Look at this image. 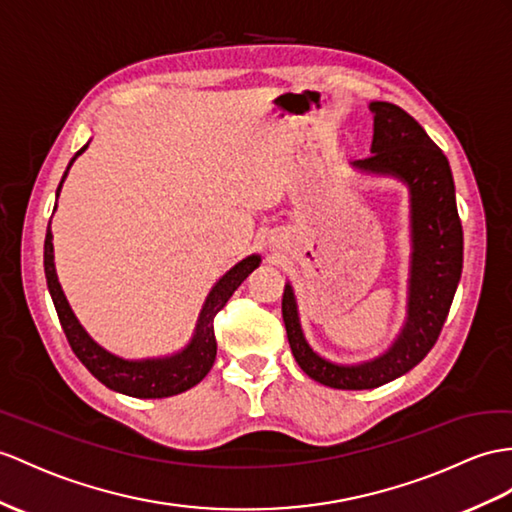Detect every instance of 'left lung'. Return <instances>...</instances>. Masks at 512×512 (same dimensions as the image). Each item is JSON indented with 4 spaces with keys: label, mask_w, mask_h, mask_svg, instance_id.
Here are the masks:
<instances>
[{
    "label": "left lung",
    "mask_w": 512,
    "mask_h": 512,
    "mask_svg": "<svg viewBox=\"0 0 512 512\" xmlns=\"http://www.w3.org/2000/svg\"><path fill=\"white\" fill-rule=\"evenodd\" d=\"M369 110L373 112L371 156L352 165L365 173L402 180L410 191L413 254L404 328L382 356L360 365H336L308 345L289 282L282 295V319L297 365L308 378L343 391L376 389L419 365L439 339L463 271V226L450 162L400 106L371 102Z\"/></svg>",
    "instance_id": "1"
}]
</instances>
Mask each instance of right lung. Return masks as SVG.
Returning a JSON list of instances; mask_svg holds the SVG:
<instances>
[{"label": "right lung", "instance_id": "add662e5", "mask_svg": "<svg viewBox=\"0 0 512 512\" xmlns=\"http://www.w3.org/2000/svg\"><path fill=\"white\" fill-rule=\"evenodd\" d=\"M86 147H89V143H86L80 152H76V156L71 158L67 171L71 169L73 160H76ZM67 171L56 189V199L60 195L62 182L67 178ZM43 263H45L47 289L56 306L60 326L65 330L71 350L80 358V363L112 391L130 395V397H143V400H156V397H171V395L189 391L191 386L202 382L206 378V373L213 369L215 356H217V339H215V326H213L215 315L223 306H226L232 293L239 289L241 282L249 276V273L260 265V256L256 254L247 256L213 286V291H210L206 297L202 313H199L193 339L182 352L165 356V358H145V360H126L110 354L102 345H97L89 336V332L80 326V321L76 319V315H73L65 293L60 289L56 265H54L52 230H49V226L45 234Z\"/></svg>", "mask_w": 512, "mask_h": 512}]
</instances>
